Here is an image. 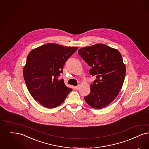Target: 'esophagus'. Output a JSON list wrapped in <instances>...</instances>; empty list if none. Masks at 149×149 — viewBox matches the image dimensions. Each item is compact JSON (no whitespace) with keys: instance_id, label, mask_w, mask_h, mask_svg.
I'll return each mask as SVG.
<instances>
[{"instance_id":"34e87169","label":"esophagus","mask_w":149,"mask_h":149,"mask_svg":"<svg viewBox=\"0 0 149 149\" xmlns=\"http://www.w3.org/2000/svg\"><path fill=\"white\" fill-rule=\"evenodd\" d=\"M79 88H80V85H77V86H75V88L77 90L79 89Z\"/></svg>"}]
</instances>
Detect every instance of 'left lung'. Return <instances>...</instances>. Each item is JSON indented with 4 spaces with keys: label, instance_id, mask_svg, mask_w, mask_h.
<instances>
[{
    "label": "left lung",
    "instance_id": "obj_1",
    "mask_svg": "<svg viewBox=\"0 0 149 149\" xmlns=\"http://www.w3.org/2000/svg\"><path fill=\"white\" fill-rule=\"evenodd\" d=\"M78 54L91 67L90 74L96 77L84 99L90 107L102 109L113 101L123 86L126 68L122 56L117 49L103 44L81 48Z\"/></svg>",
    "mask_w": 149,
    "mask_h": 149
}]
</instances>
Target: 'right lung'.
Masks as SVG:
<instances>
[{
	"mask_svg": "<svg viewBox=\"0 0 149 149\" xmlns=\"http://www.w3.org/2000/svg\"><path fill=\"white\" fill-rule=\"evenodd\" d=\"M77 49L49 43L28 54L23 69L24 80L31 95L43 107H57L72 91L58 77L67 60Z\"/></svg>",
	"mask_w": 149,
	"mask_h": 149,
	"instance_id": "obj_1",
	"label": "right lung"
}]
</instances>
